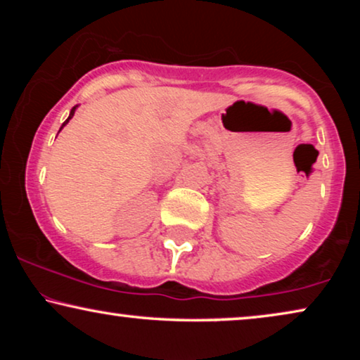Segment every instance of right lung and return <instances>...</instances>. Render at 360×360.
<instances>
[{
    "mask_svg": "<svg viewBox=\"0 0 360 360\" xmlns=\"http://www.w3.org/2000/svg\"><path fill=\"white\" fill-rule=\"evenodd\" d=\"M75 108H77V106H73V108H72V111H70V116H68V120H72V116H73V115H75ZM68 120H67L65 122H63V124H62V127L67 124V122H68ZM62 127H60V129H62Z\"/></svg>",
    "mask_w": 360,
    "mask_h": 360,
    "instance_id": "obj_1",
    "label": "right lung"
}]
</instances>
